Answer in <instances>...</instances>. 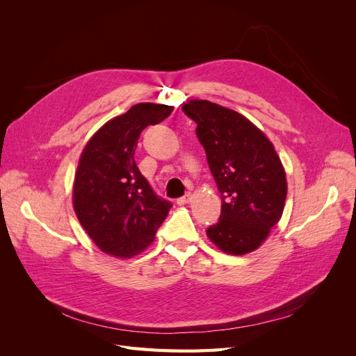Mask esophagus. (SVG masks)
<instances>
[{
  "label": "esophagus",
  "mask_w": 356,
  "mask_h": 356,
  "mask_svg": "<svg viewBox=\"0 0 356 356\" xmlns=\"http://www.w3.org/2000/svg\"><path fill=\"white\" fill-rule=\"evenodd\" d=\"M190 200H191V193H186L184 196L179 197V199L177 200V203H178V204H186V203H188Z\"/></svg>",
  "instance_id": "esophagus-1"
}]
</instances>
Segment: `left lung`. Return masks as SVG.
<instances>
[{
    "label": "left lung",
    "mask_w": 356,
    "mask_h": 356,
    "mask_svg": "<svg viewBox=\"0 0 356 356\" xmlns=\"http://www.w3.org/2000/svg\"><path fill=\"white\" fill-rule=\"evenodd\" d=\"M182 111L197 123L196 135L222 200L208 238L232 255L255 251L284 212L286 177L281 159L267 136L239 113L209 101H188Z\"/></svg>",
    "instance_id": "8db88e82"
}]
</instances>
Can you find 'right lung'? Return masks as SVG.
Wrapping results in <instances>:
<instances>
[{
    "label": "right lung",
    "instance_id": "add662e5",
    "mask_svg": "<svg viewBox=\"0 0 356 356\" xmlns=\"http://www.w3.org/2000/svg\"><path fill=\"white\" fill-rule=\"evenodd\" d=\"M174 106L136 104L106 122L84 147L74 179V211L104 252L127 258L152 243L172 203L159 197L135 163L144 129L163 122Z\"/></svg>",
    "mask_w": 356,
    "mask_h": 356
}]
</instances>
